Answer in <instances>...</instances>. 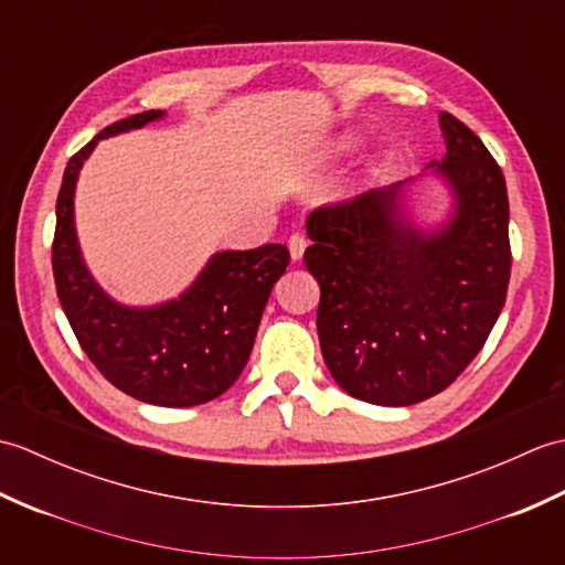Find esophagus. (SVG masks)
I'll return each mask as SVG.
<instances>
[{
	"label": "esophagus",
	"mask_w": 565,
	"mask_h": 565,
	"mask_svg": "<svg viewBox=\"0 0 565 565\" xmlns=\"http://www.w3.org/2000/svg\"><path fill=\"white\" fill-rule=\"evenodd\" d=\"M306 247H308V239L303 237V235H291L289 237V252H291V259L294 262H298L303 257V252H306Z\"/></svg>",
	"instance_id": "1"
}]
</instances>
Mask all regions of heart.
Instances as JSON below:
<instances>
[{
  "label": "heart",
  "mask_w": 565,
  "mask_h": 565,
  "mask_svg": "<svg viewBox=\"0 0 565 565\" xmlns=\"http://www.w3.org/2000/svg\"><path fill=\"white\" fill-rule=\"evenodd\" d=\"M354 146H356V138L344 136V138H340L338 142H332V146H330L328 152H326V158H334V154H342V152H347V150H352Z\"/></svg>",
  "instance_id": "heart-1"
}]
</instances>
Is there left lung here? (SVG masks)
<instances>
[{"instance_id":"obj_1","label":"left lung","mask_w":565,"mask_h":565,"mask_svg":"<svg viewBox=\"0 0 565 565\" xmlns=\"http://www.w3.org/2000/svg\"><path fill=\"white\" fill-rule=\"evenodd\" d=\"M435 172L454 213L435 233L407 221L403 182L308 215L306 267L320 284L318 338L332 379L359 401L413 405L483 350L510 284V203L500 164L459 118Z\"/></svg>"}]
</instances>
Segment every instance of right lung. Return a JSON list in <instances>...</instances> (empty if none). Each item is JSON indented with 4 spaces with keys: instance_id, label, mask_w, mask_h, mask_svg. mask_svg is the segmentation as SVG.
<instances>
[{
    "instance_id": "obj_1",
    "label": "right lung",
    "mask_w": 565,
    "mask_h": 565,
    "mask_svg": "<svg viewBox=\"0 0 565 565\" xmlns=\"http://www.w3.org/2000/svg\"><path fill=\"white\" fill-rule=\"evenodd\" d=\"M162 116L160 109L128 116L72 154L55 206L53 276L72 332L106 381L142 403L191 407L218 398L243 374L271 286L289 267V249L218 252L177 301L152 308L121 306L99 289L75 233L79 170L102 138Z\"/></svg>"
}]
</instances>
